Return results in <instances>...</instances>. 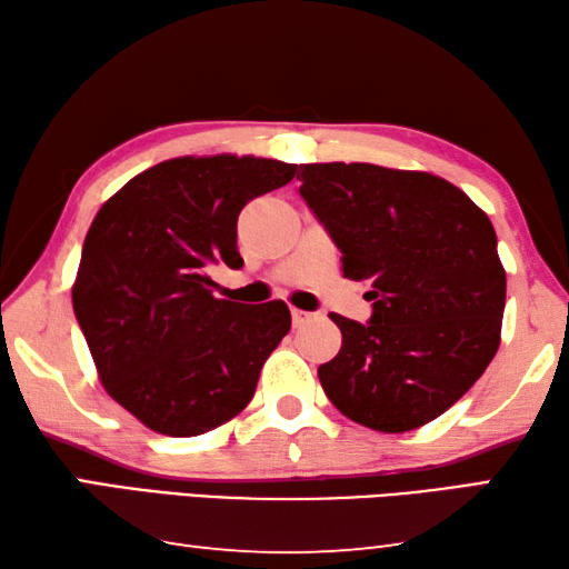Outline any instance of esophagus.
<instances>
[{"label": "esophagus", "mask_w": 569, "mask_h": 569, "mask_svg": "<svg viewBox=\"0 0 569 569\" xmlns=\"http://www.w3.org/2000/svg\"><path fill=\"white\" fill-rule=\"evenodd\" d=\"M291 318H293V326L298 328V326L308 323V320H311L313 316H311V313H306V311H298V308H293V311H291Z\"/></svg>", "instance_id": "34e87169"}]
</instances>
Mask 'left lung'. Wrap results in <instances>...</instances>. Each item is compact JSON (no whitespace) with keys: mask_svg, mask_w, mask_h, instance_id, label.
I'll use <instances>...</instances> for the list:
<instances>
[{"mask_svg":"<svg viewBox=\"0 0 569 569\" xmlns=\"http://www.w3.org/2000/svg\"><path fill=\"white\" fill-rule=\"evenodd\" d=\"M301 196L343 253V276L370 283L368 323L330 313L343 333L318 368L346 418L406 432L442 416L498 353L505 268L488 213L428 171L301 163Z\"/></svg>","mask_w":569,"mask_h":569,"instance_id":"1","label":"left lung"}]
</instances>
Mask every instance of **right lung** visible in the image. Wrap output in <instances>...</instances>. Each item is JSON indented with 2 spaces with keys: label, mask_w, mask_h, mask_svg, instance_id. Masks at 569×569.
Wrapping results in <instances>:
<instances>
[{
  "label": "right lung",
  "mask_w": 569,
  "mask_h": 569,
  "mask_svg": "<svg viewBox=\"0 0 569 569\" xmlns=\"http://www.w3.org/2000/svg\"><path fill=\"white\" fill-rule=\"evenodd\" d=\"M296 163L179 157L141 171L101 206L71 303L101 386L153 432L193 438L249 406L266 358L291 330L283 301L216 298L206 268H241L236 221Z\"/></svg>",
  "instance_id": "add662e5"
}]
</instances>
